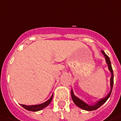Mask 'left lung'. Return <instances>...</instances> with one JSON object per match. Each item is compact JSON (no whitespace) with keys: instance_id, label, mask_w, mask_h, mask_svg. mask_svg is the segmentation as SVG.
I'll return each instance as SVG.
<instances>
[{"instance_id":"obj_1","label":"left lung","mask_w":121,"mask_h":121,"mask_svg":"<svg viewBox=\"0 0 121 121\" xmlns=\"http://www.w3.org/2000/svg\"><path fill=\"white\" fill-rule=\"evenodd\" d=\"M101 52L103 54L104 56L105 59H106V63H107V65H108V68L112 74L111 78H110V92L107 94V95L106 97L99 99V100L98 101H97L95 104L92 105V106H89V104H86L85 102H84L83 101L79 99V98H77L76 96H75L74 94V92H73V89H71V91L72 99H73V102L75 103V104H76V106H78V107L82 108V109L87 110V111H92V110H95L99 108V107H100V106H101L103 104H104L105 103H106V101H107V99H108V98H109L110 96V94H111L112 91L113 86V71L112 67L111 62H110V59L109 57H108V56L104 53V51H101Z\"/></svg>"}]
</instances>
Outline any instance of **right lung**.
Returning a JSON list of instances; mask_svg holds the SVG:
<instances>
[{"label": "right lung", "instance_id": "right-lung-1", "mask_svg": "<svg viewBox=\"0 0 121 121\" xmlns=\"http://www.w3.org/2000/svg\"><path fill=\"white\" fill-rule=\"evenodd\" d=\"M52 98H53V94H52V97L50 98L47 101L44 102L43 103L41 104H38V105H31V106H26V105L24 104H20L23 108H24L25 109L27 110H29V111L32 112H37L39 110H41L43 109L44 108H45V107H47L48 104L51 103L52 100Z\"/></svg>", "mask_w": 121, "mask_h": 121}]
</instances>
